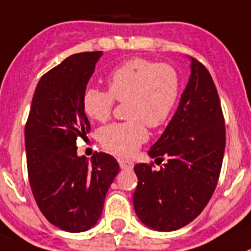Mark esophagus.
I'll list each match as a JSON object with an SVG mask.
<instances>
[{"label": "esophagus", "mask_w": 251, "mask_h": 251, "mask_svg": "<svg viewBox=\"0 0 251 251\" xmlns=\"http://www.w3.org/2000/svg\"><path fill=\"white\" fill-rule=\"evenodd\" d=\"M119 164L121 169H125V171H131L134 168V163L130 162V160H125V159H119Z\"/></svg>", "instance_id": "esophagus-1"}]
</instances>
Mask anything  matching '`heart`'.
<instances>
[{"label": "heart", "instance_id": "1", "mask_svg": "<svg viewBox=\"0 0 251 251\" xmlns=\"http://www.w3.org/2000/svg\"><path fill=\"white\" fill-rule=\"evenodd\" d=\"M179 96V75L171 65L135 58L117 67L108 77V92L87 88L84 112L91 119L106 123L112 115L115 100L128 102L126 117L100 131V143L119 156H131L148 140L149 127L163 125L171 116Z\"/></svg>", "mask_w": 251, "mask_h": 251}]
</instances>
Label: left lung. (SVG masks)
Listing matches in <instances>:
<instances>
[{
  "mask_svg": "<svg viewBox=\"0 0 251 251\" xmlns=\"http://www.w3.org/2000/svg\"><path fill=\"white\" fill-rule=\"evenodd\" d=\"M225 120L210 72L191 58V75L179 106L148 151L167 160L160 169L136 164L132 201L144 225L155 231L186 226L203 211L219 182L225 151Z\"/></svg>",
  "mask_w": 251,
  "mask_h": 251,
  "instance_id": "1",
  "label": "left lung"
}]
</instances>
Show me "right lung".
<instances>
[{
  "label": "right lung",
  "mask_w": 251,
  "mask_h": 251,
  "mask_svg": "<svg viewBox=\"0 0 251 251\" xmlns=\"http://www.w3.org/2000/svg\"><path fill=\"white\" fill-rule=\"evenodd\" d=\"M102 51L73 54L39 80L27 123L25 148L32 195L50 224L82 232L101 217L111 183L120 171L116 159L97 152L78 156L77 139L91 125L83 95Z\"/></svg>",
  "instance_id": "1"
}]
</instances>
